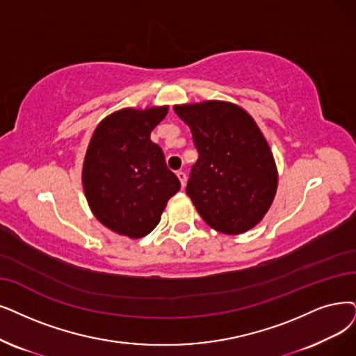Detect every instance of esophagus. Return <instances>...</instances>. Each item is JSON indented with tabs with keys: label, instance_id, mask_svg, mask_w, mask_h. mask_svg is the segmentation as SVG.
<instances>
[{
	"label": "esophagus",
	"instance_id": "1",
	"mask_svg": "<svg viewBox=\"0 0 356 356\" xmlns=\"http://www.w3.org/2000/svg\"><path fill=\"white\" fill-rule=\"evenodd\" d=\"M177 177H178V179L181 181V186L186 187V184H187V175H186V172H182V170H178Z\"/></svg>",
	"mask_w": 356,
	"mask_h": 356
}]
</instances>
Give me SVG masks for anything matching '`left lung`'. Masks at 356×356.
<instances>
[{
    "instance_id": "1",
    "label": "left lung",
    "mask_w": 356,
    "mask_h": 356,
    "mask_svg": "<svg viewBox=\"0 0 356 356\" xmlns=\"http://www.w3.org/2000/svg\"><path fill=\"white\" fill-rule=\"evenodd\" d=\"M193 134L198 159L187 194L203 220L238 235L257 225L272 206L277 168L266 137L241 106L225 101L175 105Z\"/></svg>"
}]
</instances>
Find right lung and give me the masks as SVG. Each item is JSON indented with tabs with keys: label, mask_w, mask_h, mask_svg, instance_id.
Instances as JSON below:
<instances>
[{
	"label": "right lung",
	"mask_w": 356,
	"mask_h": 356,
	"mask_svg": "<svg viewBox=\"0 0 356 356\" xmlns=\"http://www.w3.org/2000/svg\"><path fill=\"white\" fill-rule=\"evenodd\" d=\"M168 106L124 108L97 124L81 170L84 195L95 218L129 238L150 234L181 182L169 170L150 133Z\"/></svg>",
	"instance_id": "1"
}]
</instances>
